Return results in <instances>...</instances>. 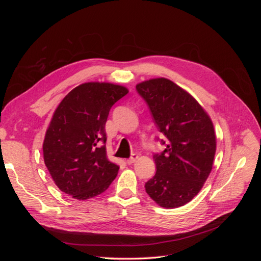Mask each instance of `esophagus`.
I'll return each instance as SVG.
<instances>
[{"instance_id":"obj_1","label":"esophagus","mask_w":261,"mask_h":261,"mask_svg":"<svg viewBox=\"0 0 261 261\" xmlns=\"http://www.w3.org/2000/svg\"><path fill=\"white\" fill-rule=\"evenodd\" d=\"M137 158H138V155H137L136 153H133V154L130 155V158H128V159L126 160V163H127V164H133L134 162H135V161L137 160Z\"/></svg>"}]
</instances>
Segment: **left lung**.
<instances>
[{
	"mask_svg": "<svg viewBox=\"0 0 261 261\" xmlns=\"http://www.w3.org/2000/svg\"><path fill=\"white\" fill-rule=\"evenodd\" d=\"M145 100L165 149L153 153L156 172L145 184L150 198L163 208L191 201L208 178L216 153V135L209 115L191 94L167 78L136 86Z\"/></svg>",
	"mask_w": 261,
	"mask_h": 261,
	"instance_id": "left-lung-1",
	"label": "left lung"
}]
</instances>
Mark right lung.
Returning <instances> with one entry per match:
<instances>
[{
	"label": "right lung",
	"instance_id": "obj_1",
	"mask_svg": "<svg viewBox=\"0 0 261 261\" xmlns=\"http://www.w3.org/2000/svg\"><path fill=\"white\" fill-rule=\"evenodd\" d=\"M128 90L109 83L77 86L61 101L43 141V158L63 193L86 200L106 192L118 165L110 162L106 123L109 112Z\"/></svg>",
	"mask_w": 261,
	"mask_h": 261
}]
</instances>
